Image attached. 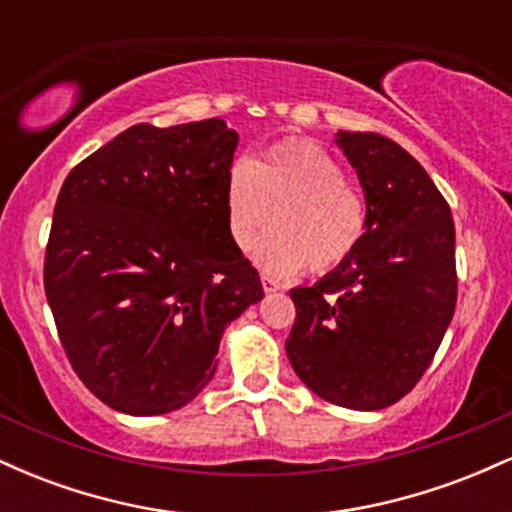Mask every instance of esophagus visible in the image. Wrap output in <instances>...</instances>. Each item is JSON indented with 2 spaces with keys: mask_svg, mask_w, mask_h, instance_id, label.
Segmentation results:
<instances>
[{
  "mask_svg": "<svg viewBox=\"0 0 512 512\" xmlns=\"http://www.w3.org/2000/svg\"><path fill=\"white\" fill-rule=\"evenodd\" d=\"M262 289H264V293H274V291H279L281 286H279V281L272 279V276H262Z\"/></svg>",
  "mask_w": 512,
  "mask_h": 512,
  "instance_id": "34e87169",
  "label": "esophagus"
}]
</instances>
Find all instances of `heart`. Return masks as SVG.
<instances>
[{
  "label": "heart",
  "mask_w": 512,
  "mask_h": 512,
  "mask_svg": "<svg viewBox=\"0 0 512 512\" xmlns=\"http://www.w3.org/2000/svg\"><path fill=\"white\" fill-rule=\"evenodd\" d=\"M226 226L231 243L248 252L269 216L255 262L267 274L289 276L308 267L327 274L354 257L368 228L361 187L325 146L281 139L255 161H236L226 175Z\"/></svg>",
  "instance_id": "1"
}]
</instances>
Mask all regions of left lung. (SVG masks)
<instances>
[{"label":"left lung","mask_w":512,"mask_h":512,"mask_svg":"<svg viewBox=\"0 0 512 512\" xmlns=\"http://www.w3.org/2000/svg\"><path fill=\"white\" fill-rule=\"evenodd\" d=\"M361 180L368 228L349 262L291 289L286 354L298 378L337 407L375 411L414 390L457 303L455 223L409 151L373 132H339Z\"/></svg>","instance_id":"1"}]
</instances>
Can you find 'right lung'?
I'll return each mask as SVG.
<instances>
[{
    "label": "right lung",
    "instance_id": "add662e5",
    "mask_svg": "<svg viewBox=\"0 0 512 512\" xmlns=\"http://www.w3.org/2000/svg\"><path fill=\"white\" fill-rule=\"evenodd\" d=\"M238 134L219 117L134 125L64 180L45 296L81 383L132 416L185 407L214 378L223 330L264 298L226 226Z\"/></svg>",
    "mask_w": 512,
    "mask_h": 512
}]
</instances>
